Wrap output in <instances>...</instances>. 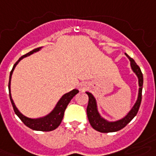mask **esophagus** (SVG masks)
<instances>
[{
    "mask_svg": "<svg viewBox=\"0 0 156 156\" xmlns=\"http://www.w3.org/2000/svg\"><path fill=\"white\" fill-rule=\"evenodd\" d=\"M86 88H87V84H86V83H81V84H80V89L83 90V91L85 90Z\"/></svg>",
    "mask_w": 156,
    "mask_h": 156,
    "instance_id": "obj_1",
    "label": "esophagus"
}]
</instances>
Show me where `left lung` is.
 Masks as SVG:
<instances>
[{"mask_svg": "<svg viewBox=\"0 0 156 156\" xmlns=\"http://www.w3.org/2000/svg\"><path fill=\"white\" fill-rule=\"evenodd\" d=\"M127 57L129 58L130 62H131L132 69L139 78V90L138 100L136 101L134 106L130 111V112L124 118L119 120V121L114 122H107L106 120L103 119L100 116L99 112L97 111L95 99L94 98L91 94L89 93V92H86V94L89 96V103H88V106H87V116H88V119H89L90 125L96 131L101 132V133H112V132L119 131L121 129H122L123 127H126L127 124L133 119V117L137 115V113L139 112V106H140L141 101H142V89L143 83H144L143 73L140 70V67L137 65V63L135 62L134 60L131 57H129L128 55H127Z\"/></svg>", "mask_w": 156, "mask_h": 156, "instance_id": "obj_1", "label": "left lung"}]
</instances>
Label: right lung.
<instances>
[{"mask_svg": "<svg viewBox=\"0 0 156 156\" xmlns=\"http://www.w3.org/2000/svg\"><path fill=\"white\" fill-rule=\"evenodd\" d=\"M40 47L36 48L34 50H33L29 53L25 54L23 56H21L17 62L14 64L12 69L10 73V78H9V83H8V89H9V96L10 100H11V102H12V107H13L14 112L16 113L17 115L21 121L23 122V123L27 126L29 128H31L33 130H36V131H42V132H49L52 131V130H55L56 127H58L62 121L63 119V116H64V112H65V110L67 108V105L69 104V102L71 101V100L73 98V97L78 93V89H73L72 90L71 92L67 94H65L62 98L61 100L58 101V103L56 105V106L55 107V109L52 111L49 115H47L44 117H42V118H38V119H31V118H28L24 116L23 114H21L19 111L17 110V107L15 106V105L13 103V101L12 99V96H11V91H10V83H11V77H12V72H13L14 68L16 67L18 62H20V60H22L23 58H24L28 55H30L33 53L40 51Z\"/></svg>", "mask_w": 156, "mask_h": 156, "instance_id": "1", "label": "right lung"}]
</instances>
